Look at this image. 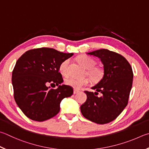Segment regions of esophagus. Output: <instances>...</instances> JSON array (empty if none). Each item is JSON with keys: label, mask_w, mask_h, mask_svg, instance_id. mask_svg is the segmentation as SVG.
Listing matches in <instances>:
<instances>
[{"label": "esophagus", "mask_w": 149, "mask_h": 149, "mask_svg": "<svg viewBox=\"0 0 149 149\" xmlns=\"http://www.w3.org/2000/svg\"><path fill=\"white\" fill-rule=\"evenodd\" d=\"M78 93H79V91L75 90V89H74V94H77Z\"/></svg>", "instance_id": "1"}]
</instances>
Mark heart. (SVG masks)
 Instances as JSON below:
<instances>
[{
    "label": "heart",
    "mask_w": 149,
    "mask_h": 149,
    "mask_svg": "<svg viewBox=\"0 0 149 149\" xmlns=\"http://www.w3.org/2000/svg\"><path fill=\"white\" fill-rule=\"evenodd\" d=\"M77 60L84 68L86 70V74L93 82L97 83L100 81L104 76V72L102 68L95 66L96 62L93 58L87 55H81L77 58ZM70 60L66 59L59 66V72L63 76H67L69 74ZM66 85L72 86L75 89H81L89 83L88 78L77 79L75 77H67L64 80Z\"/></svg>",
    "instance_id": "obj_1"
}]
</instances>
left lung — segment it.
<instances>
[{"instance_id": "obj_1", "label": "left lung", "mask_w": 149, "mask_h": 149, "mask_svg": "<svg viewBox=\"0 0 149 149\" xmlns=\"http://www.w3.org/2000/svg\"><path fill=\"white\" fill-rule=\"evenodd\" d=\"M100 59L104 65L102 79L91 88L96 92L85 91L87 98L81 105L83 117L94 123L104 124L113 121L128 104L133 82L130 64L119 54L105 49L86 53ZM98 91L102 94L97 96Z\"/></svg>"}]
</instances>
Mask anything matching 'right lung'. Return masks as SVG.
Instances as JSON below:
<instances>
[{"label": "right lung", "instance_id": "1", "mask_svg": "<svg viewBox=\"0 0 149 149\" xmlns=\"http://www.w3.org/2000/svg\"><path fill=\"white\" fill-rule=\"evenodd\" d=\"M73 55L42 47L27 51L16 62L12 76L13 96L30 119L42 122L55 117L61 101L72 95V87L61 85L63 79L58 71L62 62ZM49 83L58 88L47 87Z\"/></svg>", "mask_w": 149, "mask_h": 149}]
</instances>
